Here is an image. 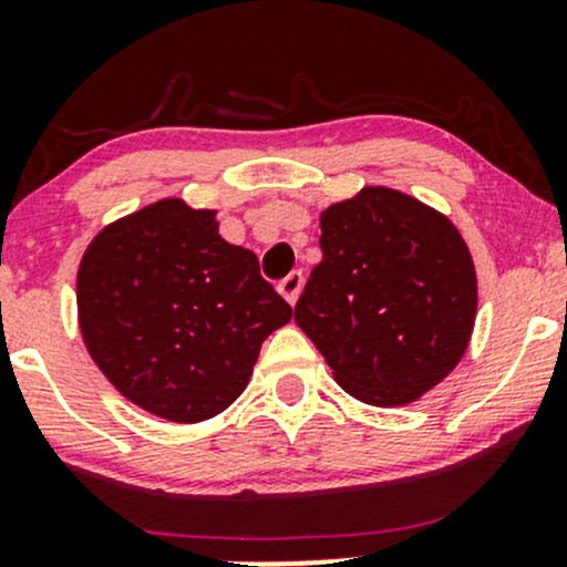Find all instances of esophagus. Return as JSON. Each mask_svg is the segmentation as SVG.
Here are the masks:
<instances>
[{"mask_svg": "<svg viewBox=\"0 0 567 567\" xmlns=\"http://www.w3.org/2000/svg\"><path fill=\"white\" fill-rule=\"evenodd\" d=\"M301 290H303V275H301V271H290V275L285 277L282 282H279V292H282V298L290 306H296L298 296H301Z\"/></svg>", "mask_w": 567, "mask_h": 567, "instance_id": "34e87169", "label": "esophagus"}]
</instances>
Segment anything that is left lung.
Instances as JSON below:
<instances>
[{"label":"left lung","mask_w":567,"mask_h":567,"mask_svg":"<svg viewBox=\"0 0 567 567\" xmlns=\"http://www.w3.org/2000/svg\"><path fill=\"white\" fill-rule=\"evenodd\" d=\"M322 261L296 322L343 392L396 408L437 386L464 357L477 275L464 237L434 207L365 186L320 216Z\"/></svg>","instance_id":"obj_1"}]
</instances>
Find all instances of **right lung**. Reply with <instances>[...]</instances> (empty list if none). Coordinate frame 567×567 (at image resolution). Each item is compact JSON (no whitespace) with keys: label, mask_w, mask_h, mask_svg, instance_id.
Masks as SVG:
<instances>
[{"label":"right lung","mask_w":567,"mask_h":567,"mask_svg":"<svg viewBox=\"0 0 567 567\" xmlns=\"http://www.w3.org/2000/svg\"><path fill=\"white\" fill-rule=\"evenodd\" d=\"M90 357L125 400L197 424L245 392L261 343L292 309L216 210L159 199L95 234L76 271Z\"/></svg>","instance_id":"obj_1"}]
</instances>
